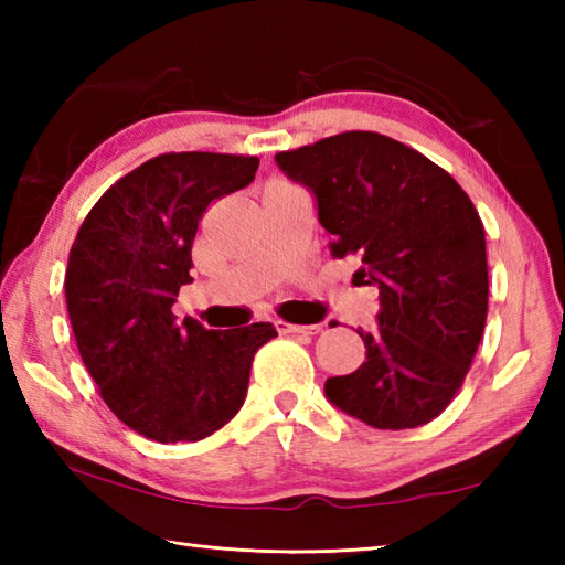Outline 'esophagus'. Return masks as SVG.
<instances>
[{
    "label": "esophagus",
    "instance_id": "1",
    "mask_svg": "<svg viewBox=\"0 0 565 565\" xmlns=\"http://www.w3.org/2000/svg\"><path fill=\"white\" fill-rule=\"evenodd\" d=\"M276 330H279L281 334H289V332H303V334H318L322 328V322H318V326H294V322H286V320H274Z\"/></svg>",
    "mask_w": 565,
    "mask_h": 565
}]
</instances>
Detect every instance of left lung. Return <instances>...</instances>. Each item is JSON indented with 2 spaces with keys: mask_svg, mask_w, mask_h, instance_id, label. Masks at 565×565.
I'll use <instances>...</instances> for the list:
<instances>
[{
  "mask_svg": "<svg viewBox=\"0 0 565 565\" xmlns=\"http://www.w3.org/2000/svg\"><path fill=\"white\" fill-rule=\"evenodd\" d=\"M316 199L334 257L379 289L364 364L326 381L328 401L376 429L427 425L451 403L488 316L486 231L466 191L425 154L371 130L274 154Z\"/></svg>",
  "mask_w": 565,
  "mask_h": 565,
  "instance_id": "obj_1",
  "label": "left lung"
}]
</instances>
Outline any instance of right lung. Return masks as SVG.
<instances>
[{
	"instance_id": "obj_1",
	"label": "right lung",
	"mask_w": 565,
	"mask_h": 565,
	"mask_svg": "<svg viewBox=\"0 0 565 565\" xmlns=\"http://www.w3.org/2000/svg\"><path fill=\"white\" fill-rule=\"evenodd\" d=\"M257 158L167 152L118 179L72 243L65 298L82 362L104 403L138 435L174 444L221 429L245 403L271 322L206 330L177 322L191 245L209 203L245 189Z\"/></svg>"
}]
</instances>
